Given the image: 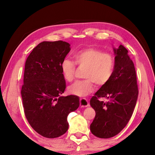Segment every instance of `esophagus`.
Wrapping results in <instances>:
<instances>
[{"instance_id":"1","label":"esophagus","mask_w":155,"mask_h":155,"mask_svg":"<svg viewBox=\"0 0 155 155\" xmlns=\"http://www.w3.org/2000/svg\"><path fill=\"white\" fill-rule=\"evenodd\" d=\"M79 101H80V106L81 107H87L88 106H89L88 101L86 99H85V98H81V99L79 100Z\"/></svg>"}]
</instances>
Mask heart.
Instances as JSON below:
<instances>
[{
  "label": "heart",
  "instance_id": "1",
  "mask_svg": "<svg viewBox=\"0 0 155 155\" xmlns=\"http://www.w3.org/2000/svg\"><path fill=\"white\" fill-rule=\"evenodd\" d=\"M75 63L79 67L86 68L83 78L85 80L79 81L68 87V91L72 95L84 97L94 91L97 86H104L109 81L114 73V59L111 54L104 53L96 48H87L78 51L74 55ZM64 79L72 82L74 79L76 66L73 61L64 59L61 65Z\"/></svg>",
  "mask_w": 155,
  "mask_h": 155
}]
</instances>
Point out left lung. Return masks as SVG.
<instances>
[{"mask_svg": "<svg viewBox=\"0 0 155 155\" xmlns=\"http://www.w3.org/2000/svg\"><path fill=\"white\" fill-rule=\"evenodd\" d=\"M113 75L90 101L96 112L90 129L94 135L100 138L113 137L121 132L132 116L138 96L137 74L128 50L121 45L118 48H113ZM100 97H105L108 101H100Z\"/></svg>", "mask_w": 155, "mask_h": 155, "instance_id": "1", "label": "left lung"}]
</instances>
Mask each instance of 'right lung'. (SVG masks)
<instances>
[{
	"mask_svg": "<svg viewBox=\"0 0 155 155\" xmlns=\"http://www.w3.org/2000/svg\"><path fill=\"white\" fill-rule=\"evenodd\" d=\"M70 46L63 41H43L26 61L21 89L25 114L31 127L46 138L66 133L67 116L79 106L78 96H61L66 88L61 65Z\"/></svg>",
	"mask_w": 155,
	"mask_h": 155,
	"instance_id": "1",
	"label": "right lung"
}]
</instances>
